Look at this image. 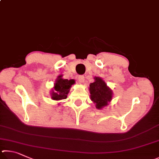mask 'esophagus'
Masks as SVG:
<instances>
[{
  "instance_id": "esophagus-1",
  "label": "esophagus",
  "mask_w": 159,
  "mask_h": 159,
  "mask_svg": "<svg viewBox=\"0 0 159 159\" xmlns=\"http://www.w3.org/2000/svg\"><path fill=\"white\" fill-rule=\"evenodd\" d=\"M84 77L83 76V75H80V76L78 77V81H79L80 83H84Z\"/></svg>"
}]
</instances>
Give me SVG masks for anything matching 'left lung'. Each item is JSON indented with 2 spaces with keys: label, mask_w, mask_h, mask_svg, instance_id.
Masks as SVG:
<instances>
[{
  "label": "left lung",
  "mask_w": 159,
  "mask_h": 159,
  "mask_svg": "<svg viewBox=\"0 0 159 159\" xmlns=\"http://www.w3.org/2000/svg\"><path fill=\"white\" fill-rule=\"evenodd\" d=\"M89 91L91 100L98 110L107 106L112 98V91L101 77H95V82L89 85Z\"/></svg>",
  "instance_id": "8db88e82"
}]
</instances>
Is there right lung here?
Listing matches in <instances>:
<instances>
[{
    "label": "right lung",
    "mask_w": 159,
    "mask_h": 159,
    "mask_svg": "<svg viewBox=\"0 0 159 159\" xmlns=\"http://www.w3.org/2000/svg\"><path fill=\"white\" fill-rule=\"evenodd\" d=\"M74 84V80L63 79L62 75H59L55 81L54 87L53 88L54 89H52L51 92L52 99L55 101L66 99L67 95L69 93L70 89Z\"/></svg>",
    "instance_id": "1"
}]
</instances>
